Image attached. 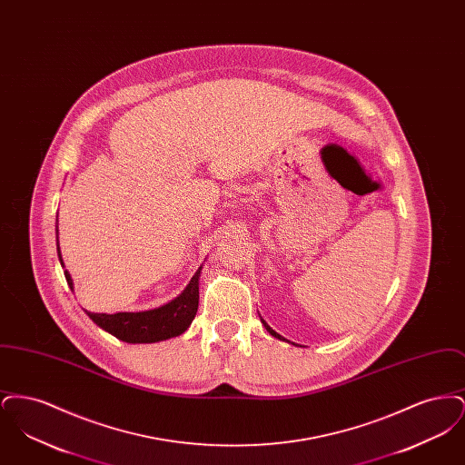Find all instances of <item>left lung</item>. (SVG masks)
Listing matches in <instances>:
<instances>
[{"instance_id": "1", "label": "left lung", "mask_w": 465, "mask_h": 465, "mask_svg": "<svg viewBox=\"0 0 465 465\" xmlns=\"http://www.w3.org/2000/svg\"><path fill=\"white\" fill-rule=\"evenodd\" d=\"M262 322H263V326H265L266 331L270 332V334H272V336H275V338H279V340H286V338H282V336H281V334H279V332L273 331V330H272V328H270V326H268V324H266V322H265V321H263V319H262Z\"/></svg>"}]
</instances>
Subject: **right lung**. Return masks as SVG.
Returning a JSON list of instances; mask_svg holds the SVG:
<instances>
[{
  "mask_svg": "<svg viewBox=\"0 0 465 465\" xmlns=\"http://www.w3.org/2000/svg\"><path fill=\"white\" fill-rule=\"evenodd\" d=\"M55 239H57V256L64 268L61 247H59L57 226H55ZM200 272H202V266L195 272L190 284L183 289L179 296L158 309L144 310V312H116V313H94L87 310L85 312L101 330L110 332L118 340L127 343H155V341L174 338L186 331L197 315ZM64 277L69 289L74 291L73 279L67 270H64Z\"/></svg>",
  "mask_w": 465,
  "mask_h": 465,
  "instance_id": "add662e5",
  "label": "right lung"
}]
</instances>
